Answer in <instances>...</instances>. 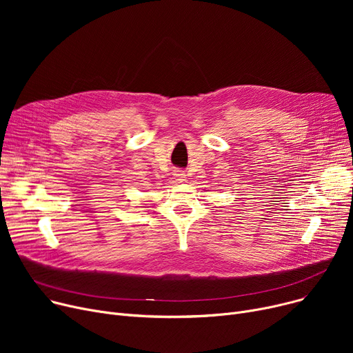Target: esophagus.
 <instances>
[{"label":"esophagus","instance_id":"34e87169","mask_svg":"<svg viewBox=\"0 0 353 353\" xmlns=\"http://www.w3.org/2000/svg\"><path fill=\"white\" fill-rule=\"evenodd\" d=\"M173 176H174L176 181H179V183L186 180V173H184L183 170H174V172H173Z\"/></svg>","mask_w":353,"mask_h":353}]
</instances>
